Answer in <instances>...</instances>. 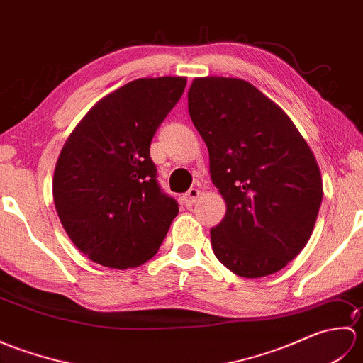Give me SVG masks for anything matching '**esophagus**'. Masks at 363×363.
I'll list each match as a JSON object with an SVG mask.
<instances>
[{"mask_svg": "<svg viewBox=\"0 0 363 363\" xmlns=\"http://www.w3.org/2000/svg\"><path fill=\"white\" fill-rule=\"evenodd\" d=\"M199 195H201V191H199V190L195 189V187H191V189L187 191V194L182 196V199H184V203H186V206H194V204L198 201Z\"/></svg>", "mask_w": 363, "mask_h": 363, "instance_id": "1", "label": "esophagus"}]
</instances>
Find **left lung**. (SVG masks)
I'll use <instances>...</instances> for the list:
<instances>
[{"label":"left lung","mask_w":363,"mask_h":363,"mask_svg":"<svg viewBox=\"0 0 363 363\" xmlns=\"http://www.w3.org/2000/svg\"><path fill=\"white\" fill-rule=\"evenodd\" d=\"M189 113L209 150L211 177L226 215L212 250L230 272H279L309 242L323 182L309 145L279 106L237 78H196Z\"/></svg>","instance_id":"obj_1"}]
</instances>
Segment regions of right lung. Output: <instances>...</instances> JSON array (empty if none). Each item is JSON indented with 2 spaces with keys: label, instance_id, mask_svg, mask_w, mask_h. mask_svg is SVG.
I'll use <instances>...</instances> for the list:
<instances>
[{
  "label": "right lung",
  "instance_id": "right-lung-1",
  "mask_svg": "<svg viewBox=\"0 0 363 363\" xmlns=\"http://www.w3.org/2000/svg\"><path fill=\"white\" fill-rule=\"evenodd\" d=\"M186 84L176 76L128 82L91 107L59 154L52 177L59 220L99 265L145 264L179 212L159 187L150 145Z\"/></svg>",
  "mask_w": 363,
  "mask_h": 363
}]
</instances>
